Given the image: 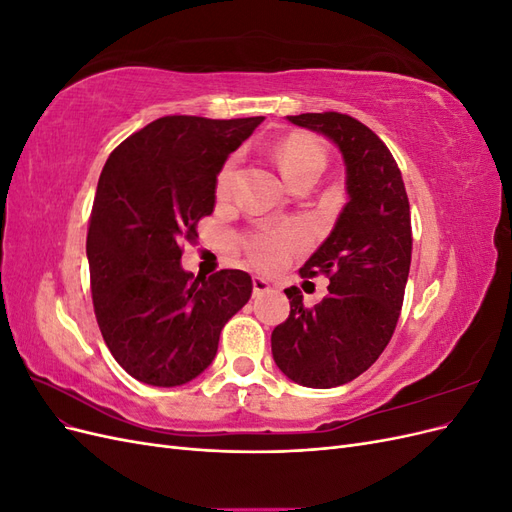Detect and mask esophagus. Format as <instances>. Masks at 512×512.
Masks as SVG:
<instances>
[{"label":"esophagus","mask_w":512,"mask_h":512,"mask_svg":"<svg viewBox=\"0 0 512 512\" xmlns=\"http://www.w3.org/2000/svg\"><path fill=\"white\" fill-rule=\"evenodd\" d=\"M252 284H254V294L256 297H260V294H267V292H271V282L269 280H265V277H260V275H256L254 280H252Z\"/></svg>","instance_id":"obj_1"}]
</instances>
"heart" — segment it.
<instances>
[{
  "label": "heart",
  "instance_id": "obj_1",
  "mask_svg": "<svg viewBox=\"0 0 512 512\" xmlns=\"http://www.w3.org/2000/svg\"><path fill=\"white\" fill-rule=\"evenodd\" d=\"M275 158L277 164H280V170L288 185L299 179L303 175H320L324 170V164H327V156H324V149L312 141V138L301 136V134H292L286 136L284 141L277 145L275 149ZM235 160H228L220 175L218 181H215V192H218L220 198L228 196L232 181H235ZM301 235L297 230H269V232H260V235H254L250 241H247V247H250L252 256L260 262V265H273V262L280 260L284 252L290 245L299 243Z\"/></svg>",
  "mask_w": 512,
  "mask_h": 512
}]
</instances>
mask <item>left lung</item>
I'll use <instances>...</instances> for the list:
<instances>
[{
    "label": "left lung",
    "instance_id": "8db88e82",
    "mask_svg": "<svg viewBox=\"0 0 512 512\" xmlns=\"http://www.w3.org/2000/svg\"><path fill=\"white\" fill-rule=\"evenodd\" d=\"M288 121L342 153L348 203L301 267V275H329V294L305 307L299 288H286L290 316L273 329L271 352L292 382L333 389L361 376L391 342L410 273V203L391 151L361 121L342 113Z\"/></svg>",
    "mask_w": 512,
    "mask_h": 512
}]
</instances>
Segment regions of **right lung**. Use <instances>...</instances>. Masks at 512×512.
I'll return each instance as SVG.
<instances>
[{
	"label": "right lung",
	"mask_w": 512,
	"mask_h": 512,
	"mask_svg": "<svg viewBox=\"0 0 512 512\" xmlns=\"http://www.w3.org/2000/svg\"><path fill=\"white\" fill-rule=\"evenodd\" d=\"M262 119L160 117L102 168L87 232L91 297L108 350L136 380L181 386L203 374L252 297L245 271H185L181 243L198 237L224 162Z\"/></svg>",
	"instance_id": "add662e5"
}]
</instances>
